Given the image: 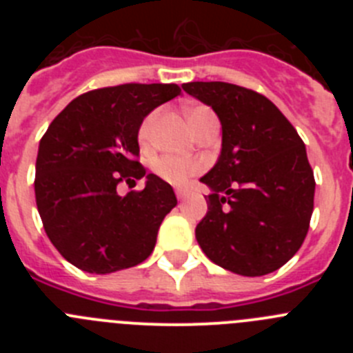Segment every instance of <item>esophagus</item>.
<instances>
[{"label":"esophagus","mask_w":353,"mask_h":353,"mask_svg":"<svg viewBox=\"0 0 353 353\" xmlns=\"http://www.w3.org/2000/svg\"><path fill=\"white\" fill-rule=\"evenodd\" d=\"M174 192H176V198H179V199H183L187 196V192L183 191V189H176V191H174Z\"/></svg>","instance_id":"esophagus-1"}]
</instances>
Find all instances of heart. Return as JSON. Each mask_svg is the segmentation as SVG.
<instances>
[{"label":"heart","mask_w":353,"mask_h":353,"mask_svg":"<svg viewBox=\"0 0 353 353\" xmlns=\"http://www.w3.org/2000/svg\"><path fill=\"white\" fill-rule=\"evenodd\" d=\"M157 117L159 111H152L143 118L141 125L138 129V139L141 146L150 145V141H152V130H154ZM187 120L191 123L192 130L198 132L201 127L207 125L208 121L217 120V117L208 105H192L191 109H187ZM201 168H203L201 162L196 161V159H180L174 157V155H162L154 162L155 174L171 185H183L191 176L198 174Z\"/></svg>","instance_id":"1"}]
</instances>
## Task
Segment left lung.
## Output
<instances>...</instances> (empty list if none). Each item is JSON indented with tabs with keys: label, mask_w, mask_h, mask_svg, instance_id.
Listing matches in <instances>:
<instances>
[{
	"label": "left lung",
	"mask_w": 353,
	"mask_h": 353,
	"mask_svg": "<svg viewBox=\"0 0 353 353\" xmlns=\"http://www.w3.org/2000/svg\"><path fill=\"white\" fill-rule=\"evenodd\" d=\"M212 105L223 150L201 182L212 189L196 226L199 248L223 269L265 276L301 249L314 205V174L304 141L261 93L223 81L185 83Z\"/></svg>",
	"instance_id": "1"
}]
</instances>
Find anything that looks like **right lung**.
Here are the masks:
<instances>
[{
    "mask_svg": "<svg viewBox=\"0 0 353 353\" xmlns=\"http://www.w3.org/2000/svg\"><path fill=\"white\" fill-rule=\"evenodd\" d=\"M179 84L127 83L86 92L70 102L40 139L35 198L43 230L77 269L109 274L152 254L176 196L157 174L145 190L117 194L146 170L138 129L157 105L180 95Z\"/></svg>",
    "mask_w": 353,
    "mask_h": 353,
    "instance_id": "right-lung-1",
    "label": "right lung"
}]
</instances>
